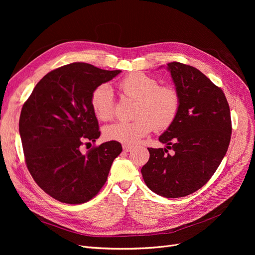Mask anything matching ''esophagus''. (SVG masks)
<instances>
[{"label": "esophagus", "instance_id": "obj_1", "mask_svg": "<svg viewBox=\"0 0 255 255\" xmlns=\"http://www.w3.org/2000/svg\"><path fill=\"white\" fill-rule=\"evenodd\" d=\"M133 148H134V146L133 145H128V144H123V150L125 151V152H131L132 150H133Z\"/></svg>", "mask_w": 255, "mask_h": 255}]
</instances>
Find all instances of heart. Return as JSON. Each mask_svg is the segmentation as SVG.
<instances>
[{
	"mask_svg": "<svg viewBox=\"0 0 255 255\" xmlns=\"http://www.w3.org/2000/svg\"><path fill=\"white\" fill-rule=\"evenodd\" d=\"M118 87L124 97L135 100L133 106L135 120L106 126L103 135L107 140L132 145L148 135L153 128L162 131L175 122L181 106V97L176 88L159 86L156 78L142 72L126 75ZM90 104L98 119L111 120L115 111L112 88L106 84L96 87L91 93Z\"/></svg>",
	"mask_w": 255,
	"mask_h": 255,
	"instance_id": "obj_1",
	"label": "heart"
}]
</instances>
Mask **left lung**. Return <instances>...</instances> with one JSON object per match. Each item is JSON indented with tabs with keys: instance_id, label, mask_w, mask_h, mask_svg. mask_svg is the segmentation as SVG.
I'll list each match as a JSON object with an SVG mask.
<instances>
[{
	"instance_id": "1",
	"label": "left lung",
	"mask_w": 255,
	"mask_h": 255,
	"mask_svg": "<svg viewBox=\"0 0 255 255\" xmlns=\"http://www.w3.org/2000/svg\"><path fill=\"white\" fill-rule=\"evenodd\" d=\"M181 97L179 114L159 136L166 148H148L141 168L144 183L158 195L176 198L198 190L211 179L229 149L232 134L230 105L223 91L192 66L167 64Z\"/></svg>"
}]
</instances>
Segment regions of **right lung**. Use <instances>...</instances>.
<instances>
[{"label":"right lung","instance_id":"add662e5","mask_svg":"<svg viewBox=\"0 0 255 255\" xmlns=\"http://www.w3.org/2000/svg\"><path fill=\"white\" fill-rule=\"evenodd\" d=\"M120 72L87 63L62 66L40 80L22 106L19 134L26 167L40 188L61 203L89 202L122 152L113 140L80 152L85 140L100 136L91 93Z\"/></svg>","mask_w":255,"mask_h":255}]
</instances>
